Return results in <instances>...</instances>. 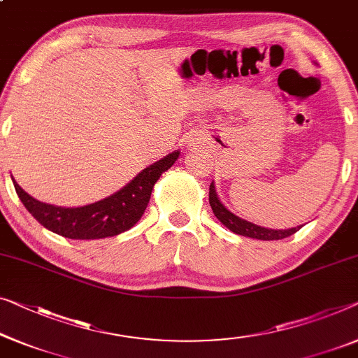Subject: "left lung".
<instances>
[{"label":"left lung","instance_id":"left-lung-1","mask_svg":"<svg viewBox=\"0 0 358 358\" xmlns=\"http://www.w3.org/2000/svg\"><path fill=\"white\" fill-rule=\"evenodd\" d=\"M209 204L213 210V215H215L228 230L236 234H241V236L262 239V241H273V239H282L291 236V234L301 230V227L289 228V230H271V228H264L254 225V223H250L248 220H243V218L234 215L233 212L228 210L227 207L222 204L215 193V186H213V183H210L209 188Z\"/></svg>","mask_w":358,"mask_h":358}]
</instances>
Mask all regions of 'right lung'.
<instances>
[{
  "label": "right lung",
  "instance_id": "add662e5",
  "mask_svg": "<svg viewBox=\"0 0 358 358\" xmlns=\"http://www.w3.org/2000/svg\"><path fill=\"white\" fill-rule=\"evenodd\" d=\"M178 156L180 151L170 152L138 173L117 193L83 207H59L40 202L27 194L14 178L13 183L25 209L50 231L71 239H101L130 230L140 220L154 185L165 170L172 167Z\"/></svg>",
  "mask_w": 358,
  "mask_h": 358
}]
</instances>
